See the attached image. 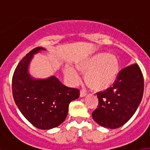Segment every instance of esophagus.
Masks as SVG:
<instances>
[{"mask_svg": "<svg viewBox=\"0 0 150 150\" xmlns=\"http://www.w3.org/2000/svg\"><path fill=\"white\" fill-rule=\"evenodd\" d=\"M86 95H87V91H86L85 90H83V89L81 90V92H80V96H81V97H84Z\"/></svg>", "mask_w": 150, "mask_h": 150, "instance_id": "obj_1", "label": "esophagus"}]
</instances>
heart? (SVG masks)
I'll return each instance as SVG.
<instances>
[{
    "label": "heart",
    "mask_w": 150,
    "mask_h": 150,
    "mask_svg": "<svg viewBox=\"0 0 150 150\" xmlns=\"http://www.w3.org/2000/svg\"><path fill=\"white\" fill-rule=\"evenodd\" d=\"M81 72H86L85 81L96 91L110 88L117 80L120 72L119 60L113 54L98 52L86 57L76 64ZM65 74L72 81H78L79 74L73 67L65 68Z\"/></svg>",
    "instance_id": "1"
}]
</instances>
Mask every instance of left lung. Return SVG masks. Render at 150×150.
<instances>
[{
	"label": "left lung",
	"instance_id": "left-lung-1",
	"mask_svg": "<svg viewBox=\"0 0 150 150\" xmlns=\"http://www.w3.org/2000/svg\"><path fill=\"white\" fill-rule=\"evenodd\" d=\"M143 91L144 78L139 65L125 67L112 87L97 93L98 105L92 112L94 120L107 128L121 127L137 110Z\"/></svg>",
	"mask_w": 150,
	"mask_h": 150
}]
</instances>
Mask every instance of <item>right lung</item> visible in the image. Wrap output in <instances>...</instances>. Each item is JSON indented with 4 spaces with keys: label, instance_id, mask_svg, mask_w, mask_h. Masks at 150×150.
I'll list each match as a JSON object with an SVG mask.
<instances>
[{
    "label": "right lung",
    "instance_id": "1",
    "mask_svg": "<svg viewBox=\"0 0 150 150\" xmlns=\"http://www.w3.org/2000/svg\"><path fill=\"white\" fill-rule=\"evenodd\" d=\"M45 50L35 47L19 62L12 76V95L17 107L29 122L39 129L49 130L64 121L69 103L79 98L80 91L63 85L54 76L35 79L29 74L33 54Z\"/></svg>",
    "mask_w": 150,
    "mask_h": 150
}]
</instances>
